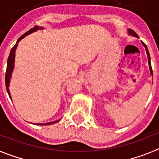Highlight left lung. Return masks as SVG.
<instances>
[{
    "instance_id": "obj_1",
    "label": "left lung",
    "mask_w": 159,
    "mask_h": 159,
    "mask_svg": "<svg viewBox=\"0 0 159 159\" xmlns=\"http://www.w3.org/2000/svg\"><path fill=\"white\" fill-rule=\"evenodd\" d=\"M129 33H130V35H132V36H135V37H138L139 38V36H138L137 34H136V32H134V30H132V29H129L128 30ZM143 44V46L146 48V51H147V57H148V63H149V66H150V71H151V75H153V71H152V67H151V57H150V53H149V51H148V48H147V45H146L145 43H143V42H142Z\"/></svg>"
}]
</instances>
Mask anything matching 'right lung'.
<instances>
[{
  "instance_id": "1",
  "label": "right lung",
  "mask_w": 159,
  "mask_h": 159,
  "mask_svg": "<svg viewBox=\"0 0 159 159\" xmlns=\"http://www.w3.org/2000/svg\"><path fill=\"white\" fill-rule=\"evenodd\" d=\"M38 29H43V28L41 27H39V26H35L34 28H32L30 30L28 31L27 32H25V34L22 35L16 41V44L12 47V48L11 49V52L9 53V56H8V62H7V68H6V73H5V86H6V89H7V92H8V95L9 97L11 98L10 96V92H9V89H8V86H9V82H10V78H11V75H12V70H13V67H14V60H15V52H16V48L18 45V43L20 42V40L23 39L24 37L27 36V35L30 34L32 33V32H35V31L38 30ZM58 121H55V122H52V123H42V124H38V125H51L53 124V123H57Z\"/></svg>"
}]
</instances>
